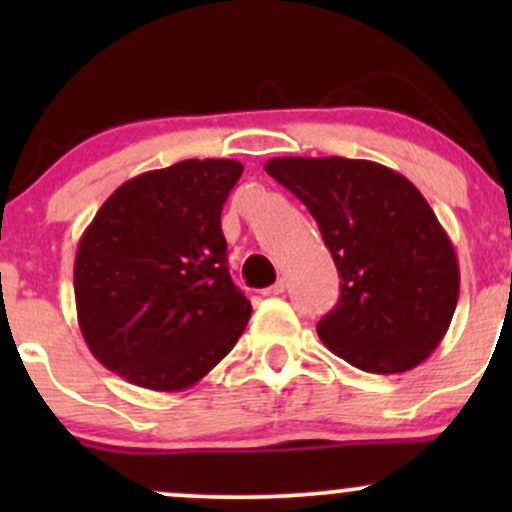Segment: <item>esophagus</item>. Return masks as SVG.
Returning <instances> with one entry per match:
<instances>
[{"label":"esophagus","mask_w":512,"mask_h":512,"mask_svg":"<svg viewBox=\"0 0 512 512\" xmlns=\"http://www.w3.org/2000/svg\"><path fill=\"white\" fill-rule=\"evenodd\" d=\"M286 291V281H276L274 286H269V289H264V296H281V293Z\"/></svg>","instance_id":"esophagus-1"}]
</instances>
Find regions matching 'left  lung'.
Segmentation results:
<instances>
[{
	"instance_id": "left-lung-1",
	"label": "left lung",
	"mask_w": 512,
	"mask_h": 512,
	"mask_svg": "<svg viewBox=\"0 0 512 512\" xmlns=\"http://www.w3.org/2000/svg\"><path fill=\"white\" fill-rule=\"evenodd\" d=\"M264 170L308 207L342 279L317 322L322 344L366 373H404L443 342L460 264L428 202L397 170L363 158L284 156Z\"/></svg>"
}]
</instances>
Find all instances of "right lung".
Instances as JSON below:
<instances>
[{"label": "right lung", "instance_id": "obj_1", "mask_svg": "<svg viewBox=\"0 0 512 512\" xmlns=\"http://www.w3.org/2000/svg\"><path fill=\"white\" fill-rule=\"evenodd\" d=\"M243 163L187 158L122 182L79 240L74 298L105 368L154 392L197 385L248 325L226 267L221 209Z\"/></svg>", "mask_w": 512, "mask_h": 512}]
</instances>
